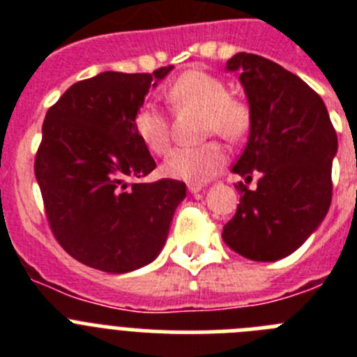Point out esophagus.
<instances>
[{"label":"esophagus","mask_w":357,"mask_h":357,"mask_svg":"<svg viewBox=\"0 0 357 357\" xmlns=\"http://www.w3.org/2000/svg\"><path fill=\"white\" fill-rule=\"evenodd\" d=\"M188 189L189 193H198V191L204 189V184H202V182H188Z\"/></svg>","instance_id":"esophagus-1"}]
</instances>
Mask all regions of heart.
Instances as JSON below:
<instances>
[{
	"label": "heart",
	"instance_id": "obj_1",
	"mask_svg": "<svg viewBox=\"0 0 357 357\" xmlns=\"http://www.w3.org/2000/svg\"><path fill=\"white\" fill-rule=\"evenodd\" d=\"M166 102L175 110L195 109L202 112V132L218 134L229 141H239L250 132L254 109L248 98L229 93L222 77L204 69H188L166 89ZM134 130L146 150L162 155L172 144V127L166 114L155 105L144 103L134 116ZM227 162V151L220 141L198 146L175 148L162 164L169 178L204 182L216 175Z\"/></svg>",
	"mask_w": 357,
	"mask_h": 357
}]
</instances>
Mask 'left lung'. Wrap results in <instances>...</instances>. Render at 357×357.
I'll return each instance as SVG.
<instances>
[{"label": "left lung", "mask_w": 357, "mask_h": 357, "mask_svg": "<svg viewBox=\"0 0 357 357\" xmlns=\"http://www.w3.org/2000/svg\"><path fill=\"white\" fill-rule=\"evenodd\" d=\"M239 71L254 123L245 151L232 172L244 182L238 209L223 227L222 238L252 261L282 259L313 234L333 198V157L338 137L326 103L302 78L254 53H236L227 62Z\"/></svg>", "instance_id": "left-lung-1"}]
</instances>
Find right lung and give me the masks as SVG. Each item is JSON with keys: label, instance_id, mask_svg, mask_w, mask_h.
Here are the masks:
<instances>
[{"label": "right lung", "instance_id": "right-lung-1", "mask_svg": "<svg viewBox=\"0 0 357 357\" xmlns=\"http://www.w3.org/2000/svg\"><path fill=\"white\" fill-rule=\"evenodd\" d=\"M172 69L100 73L73 84L46 112L36 178L53 236L82 264L127 273L151 263L166 243L185 184L141 182L157 164L134 116Z\"/></svg>", "mask_w": 357, "mask_h": 357}]
</instances>
